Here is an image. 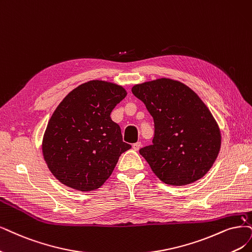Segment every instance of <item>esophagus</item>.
<instances>
[{"instance_id": "34e87169", "label": "esophagus", "mask_w": 252, "mask_h": 252, "mask_svg": "<svg viewBox=\"0 0 252 252\" xmlns=\"http://www.w3.org/2000/svg\"><path fill=\"white\" fill-rule=\"evenodd\" d=\"M141 142H136V143H134L133 144V148H134V151H139L140 150V147H141Z\"/></svg>"}]
</instances>
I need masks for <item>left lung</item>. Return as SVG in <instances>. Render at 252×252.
<instances>
[{"instance_id":"1","label":"left lung","mask_w":252,"mask_h":252,"mask_svg":"<svg viewBox=\"0 0 252 252\" xmlns=\"http://www.w3.org/2000/svg\"><path fill=\"white\" fill-rule=\"evenodd\" d=\"M132 92L154 118L153 144L139 151L154 173L172 186L201 179L221 145L218 125L208 107L185 84L166 78L135 85Z\"/></svg>"}]
</instances>
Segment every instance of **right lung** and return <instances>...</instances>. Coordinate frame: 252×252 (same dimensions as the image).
I'll list each match as a JSON object with an SVG mask.
<instances>
[{"instance_id": "obj_1", "label": "right lung", "mask_w": 252, "mask_h": 252, "mask_svg": "<svg viewBox=\"0 0 252 252\" xmlns=\"http://www.w3.org/2000/svg\"><path fill=\"white\" fill-rule=\"evenodd\" d=\"M126 96L121 86L105 81L84 83L64 97L53 113L42 141L49 169L59 182L79 191L99 188L113 172L123 141L111 112Z\"/></svg>"}]
</instances>
